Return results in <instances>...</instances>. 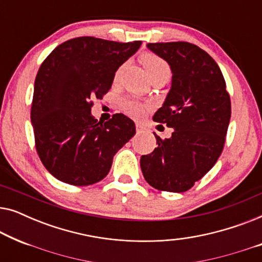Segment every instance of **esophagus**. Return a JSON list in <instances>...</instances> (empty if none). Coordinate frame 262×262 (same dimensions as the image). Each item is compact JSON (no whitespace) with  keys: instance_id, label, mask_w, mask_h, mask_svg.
Wrapping results in <instances>:
<instances>
[{"instance_id":"esophagus-1","label":"esophagus","mask_w":262,"mask_h":262,"mask_svg":"<svg viewBox=\"0 0 262 262\" xmlns=\"http://www.w3.org/2000/svg\"><path fill=\"white\" fill-rule=\"evenodd\" d=\"M136 130H137V132L139 134V132H143V131H144V130H145V127L143 126L142 124L137 123V124H136Z\"/></svg>"}]
</instances>
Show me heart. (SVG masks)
<instances>
[{"mask_svg":"<svg viewBox=\"0 0 262 262\" xmlns=\"http://www.w3.org/2000/svg\"><path fill=\"white\" fill-rule=\"evenodd\" d=\"M141 60L146 71H148L150 77L159 74H170V68L168 66V63L157 55H154V53H144L141 57ZM118 74H119V71H118ZM148 108L149 106L146 103L138 101V100H127V101L124 102L125 112L134 118L143 117Z\"/></svg>","mask_w":262,"mask_h":262,"instance_id":"obj_1","label":"heart"}]
</instances>
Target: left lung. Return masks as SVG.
<instances>
[{
  "label": "left lung",
  "mask_w": 262,
  "mask_h": 262,
  "mask_svg": "<svg viewBox=\"0 0 262 262\" xmlns=\"http://www.w3.org/2000/svg\"><path fill=\"white\" fill-rule=\"evenodd\" d=\"M173 73L157 123L173 127L170 138L156 134L157 148L141 157L146 182L159 191L186 192L217 162L231 117L223 74L209 53L187 41L149 42Z\"/></svg>",
  "instance_id": "obj_1"
}]
</instances>
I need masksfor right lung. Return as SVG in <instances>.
Wrapping results in <instances>:
<instances>
[{
    "mask_svg": "<svg viewBox=\"0 0 262 262\" xmlns=\"http://www.w3.org/2000/svg\"><path fill=\"white\" fill-rule=\"evenodd\" d=\"M141 44L78 37L57 46L41 63L31 121L39 159L56 179L74 186L99 182L135 136V123L124 114L103 123L91 111L93 99L108 93L118 68Z\"/></svg>",
    "mask_w": 262,
    "mask_h": 262,
    "instance_id": "obj_1",
    "label": "right lung"
}]
</instances>
